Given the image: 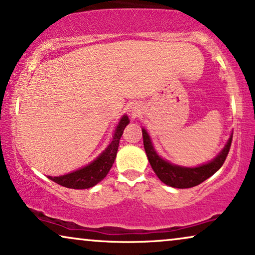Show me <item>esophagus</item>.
<instances>
[{
    "instance_id": "obj_1",
    "label": "esophagus",
    "mask_w": 255,
    "mask_h": 255,
    "mask_svg": "<svg viewBox=\"0 0 255 255\" xmlns=\"http://www.w3.org/2000/svg\"><path fill=\"white\" fill-rule=\"evenodd\" d=\"M130 114H131V117H133V118H135V117H136L137 112H136V111H135V110H131V111H130Z\"/></svg>"
}]
</instances>
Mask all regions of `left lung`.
<instances>
[{"instance_id": "obj_1", "label": "left lung", "mask_w": 255, "mask_h": 255, "mask_svg": "<svg viewBox=\"0 0 255 255\" xmlns=\"http://www.w3.org/2000/svg\"><path fill=\"white\" fill-rule=\"evenodd\" d=\"M232 135L226 142L223 150L216 156L212 161L205 164L198 165V167H182V165L172 164V163L165 161L156 152L151 138L144 128H142V136H143V145L145 154L150 163L152 170L157 175L161 181L169 186L177 189H188L201 184L205 179L219 170L225 162L226 156L230 151L231 142H232Z\"/></svg>"}]
</instances>
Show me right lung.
Returning a JSON list of instances; mask_svg holds the SVG:
<instances>
[{
	"instance_id": "add662e5",
	"label": "right lung",
	"mask_w": 255,
	"mask_h": 255,
	"mask_svg": "<svg viewBox=\"0 0 255 255\" xmlns=\"http://www.w3.org/2000/svg\"><path fill=\"white\" fill-rule=\"evenodd\" d=\"M128 124H129V119L125 114L120 119V121H119L117 128H115L113 137H112L110 144L90 164L85 165V167L78 169L76 171L70 172V174L56 176V177L47 176V177L51 181L57 183V184L65 186V188L69 189H90L92 186L97 185L98 183L106 177L108 171L111 170L114 159L117 157L119 142H120L124 129Z\"/></svg>"
}]
</instances>
